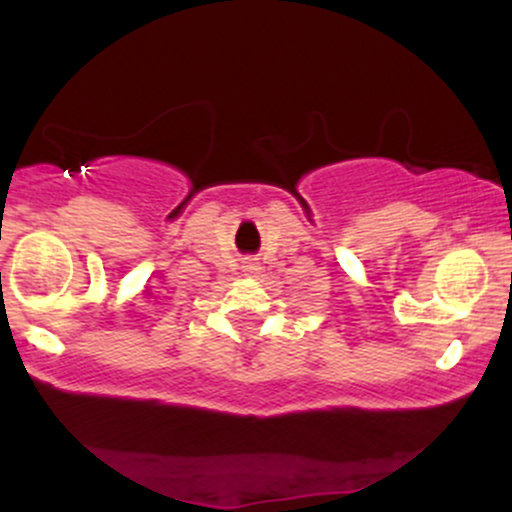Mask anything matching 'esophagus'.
I'll return each instance as SVG.
<instances>
[{
  "mask_svg": "<svg viewBox=\"0 0 512 512\" xmlns=\"http://www.w3.org/2000/svg\"><path fill=\"white\" fill-rule=\"evenodd\" d=\"M243 272L248 274V276H257V274L262 272V267H260V264H257V262H245V264H243Z\"/></svg>",
  "mask_w": 512,
  "mask_h": 512,
  "instance_id": "obj_1",
  "label": "esophagus"
}]
</instances>
